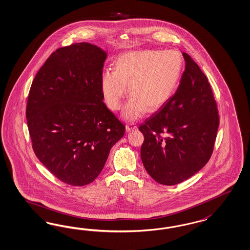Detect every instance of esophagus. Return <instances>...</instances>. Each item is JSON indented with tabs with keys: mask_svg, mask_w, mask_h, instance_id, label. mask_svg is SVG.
Masks as SVG:
<instances>
[{
	"mask_svg": "<svg viewBox=\"0 0 250 250\" xmlns=\"http://www.w3.org/2000/svg\"><path fill=\"white\" fill-rule=\"evenodd\" d=\"M137 129V125L135 123H128L126 124V130L127 131H130V130H133V129Z\"/></svg>",
	"mask_w": 250,
	"mask_h": 250,
	"instance_id": "obj_1",
	"label": "esophagus"
}]
</instances>
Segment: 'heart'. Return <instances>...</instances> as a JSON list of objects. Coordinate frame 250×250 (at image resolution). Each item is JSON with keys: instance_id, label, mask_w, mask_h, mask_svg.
Listing matches in <instances>:
<instances>
[{"instance_id": "b5f03b06", "label": "heart", "mask_w": 250, "mask_h": 250, "mask_svg": "<svg viewBox=\"0 0 250 250\" xmlns=\"http://www.w3.org/2000/svg\"><path fill=\"white\" fill-rule=\"evenodd\" d=\"M184 60L174 49L129 51L118 58L115 71L105 72L101 89L106 105L120 110L127 94L130 99L123 116L132 121L148 109L155 111L166 105L176 92L182 76Z\"/></svg>"}]
</instances>
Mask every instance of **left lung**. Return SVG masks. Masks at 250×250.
Returning <instances> with one entry per match:
<instances>
[{"label":"left lung","instance_id":"8db88e82","mask_svg":"<svg viewBox=\"0 0 250 250\" xmlns=\"http://www.w3.org/2000/svg\"><path fill=\"white\" fill-rule=\"evenodd\" d=\"M176 93L139 129L147 173L162 185L179 184L208 163L219 127L217 103L206 75L188 54Z\"/></svg>","mask_w":250,"mask_h":250}]
</instances>
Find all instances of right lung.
Returning a JSON list of instances; mask_svg holds the SVG:
<instances>
[{
	"instance_id": "obj_1",
	"label": "right lung",
	"mask_w": 250,
	"mask_h": 250,
	"mask_svg": "<svg viewBox=\"0 0 250 250\" xmlns=\"http://www.w3.org/2000/svg\"><path fill=\"white\" fill-rule=\"evenodd\" d=\"M106 53L86 42L56 49L36 74L25 117L36 156L61 181L88 185L125 125L103 102Z\"/></svg>"
}]
</instances>
